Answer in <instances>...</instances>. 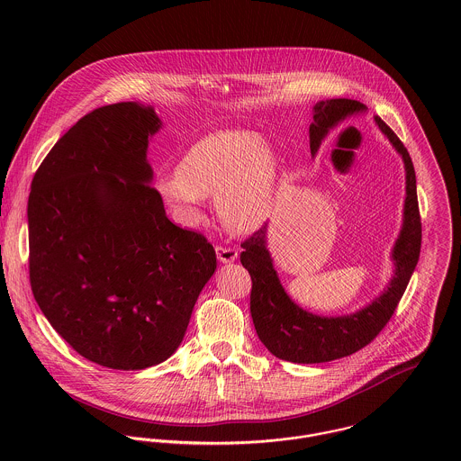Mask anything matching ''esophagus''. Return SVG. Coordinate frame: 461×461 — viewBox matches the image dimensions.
I'll return each mask as SVG.
<instances>
[{"instance_id":"obj_1","label":"esophagus","mask_w":461,"mask_h":461,"mask_svg":"<svg viewBox=\"0 0 461 461\" xmlns=\"http://www.w3.org/2000/svg\"><path fill=\"white\" fill-rule=\"evenodd\" d=\"M216 256L220 263H232L238 259V250L234 247H216Z\"/></svg>"}]
</instances>
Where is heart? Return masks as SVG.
Segmentation results:
<instances>
[{"label": "heart", "mask_w": 461, "mask_h": 461, "mask_svg": "<svg viewBox=\"0 0 461 461\" xmlns=\"http://www.w3.org/2000/svg\"><path fill=\"white\" fill-rule=\"evenodd\" d=\"M278 176V158L263 134L227 130L198 140L177 170L159 174L156 186L183 221L197 223L205 197L216 195L221 221L230 230L247 232L267 216Z\"/></svg>", "instance_id": "b5f03b06"}]
</instances>
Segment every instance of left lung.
Wrapping results in <instances>:
<instances>
[{"label":"left lung","mask_w":461,"mask_h":461,"mask_svg":"<svg viewBox=\"0 0 461 461\" xmlns=\"http://www.w3.org/2000/svg\"><path fill=\"white\" fill-rule=\"evenodd\" d=\"M362 110H366V106L353 99H329L316 103L314 119L309 128L312 154L318 152L330 130L339 126L346 117ZM376 124L402 156L406 170L404 220L393 252L395 273L387 291L380 298L349 316L325 318L311 314L287 296L276 271L273 269L269 252L266 250L267 227L263 225L241 243V264L252 276V320L261 342L276 358L294 364H321L357 353L391 321L417 266L422 223L419 214L413 163L397 134L380 117H376Z\"/></svg>","instance_id":"8db88e82"}]
</instances>
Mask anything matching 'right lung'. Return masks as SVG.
Returning a JSON list of instances; mask_svg holds the SVG:
<instances>
[{"mask_svg": "<svg viewBox=\"0 0 461 461\" xmlns=\"http://www.w3.org/2000/svg\"><path fill=\"white\" fill-rule=\"evenodd\" d=\"M150 106L92 110L55 143L28 197L30 284L68 346L90 362L134 371L181 344L216 254L172 223L149 183Z\"/></svg>", "mask_w": 461, "mask_h": 461, "instance_id": "right-lung-1", "label": "right lung"}]
</instances>
